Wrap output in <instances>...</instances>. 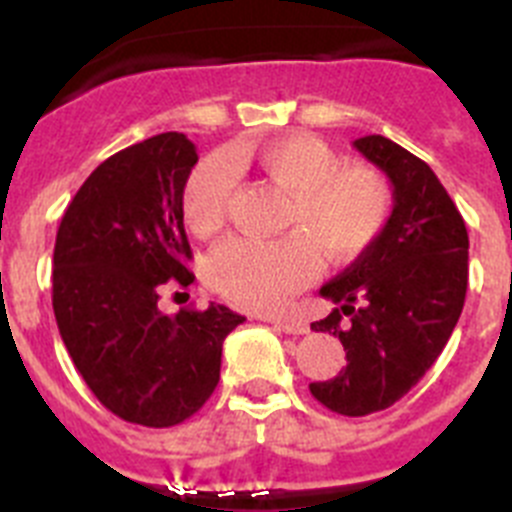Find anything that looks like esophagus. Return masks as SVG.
I'll return each mask as SVG.
<instances>
[{"instance_id":"obj_1","label":"esophagus","mask_w":512,"mask_h":512,"mask_svg":"<svg viewBox=\"0 0 512 512\" xmlns=\"http://www.w3.org/2000/svg\"><path fill=\"white\" fill-rule=\"evenodd\" d=\"M271 325L282 333H289V336H305L307 323L300 318H284V320H271Z\"/></svg>"}]
</instances>
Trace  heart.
I'll return each instance as SVG.
<instances>
[{
    "label": "heart",
    "mask_w": 512,
    "mask_h": 512,
    "mask_svg": "<svg viewBox=\"0 0 512 512\" xmlns=\"http://www.w3.org/2000/svg\"><path fill=\"white\" fill-rule=\"evenodd\" d=\"M253 164L289 194L277 241L233 238L210 256V279L225 300L251 312L279 310L320 271V251L348 264L374 246L392 210L390 184L364 164L343 166L333 148L310 133L274 138L248 156H207L182 187L187 228L210 238L228 220L233 166Z\"/></svg>",
    "instance_id": "b5f03b06"
}]
</instances>
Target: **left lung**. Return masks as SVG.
Listing matches in <instances>:
<instances>
[{
    "label": "left lung",
    "mask_w": 512,
    "mask_h": 512,
    "mask_svg": "<svg viewBox=\"0 0 512 512\" xmlns=\"http://www.w3.org/2000/svg\"><path fill=\"white\" fill-rule=\"evenodd\" d=\"M354 148L387 174L395 205L374 246L320 287L338 307L312 330L341 338L346 366L310 392L359 418L408 395L451 338L467 297L469 235L425 161L384 135H364Z\"/></svg>",
    "instance_id": "left-lung-1"
}]
</instances>
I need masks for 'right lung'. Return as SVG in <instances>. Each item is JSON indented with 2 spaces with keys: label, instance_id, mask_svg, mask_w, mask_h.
<instances>
[{
  "label": "right lung",
  "instance_id": "1",
  "mask_svg": "<svg viewBox=\"0 0 512 512\" xmlns=\"http://www.w3.org/2000/svg\"><path fill=\"white\" fill-rule=\"evenodd\" d=\"M194 164L184 133L115 153L81 184L53 248V312L76 372L110 413L148 428L210 400L225 336L246 320L225 305L158 310L164 284L194 282L182 215Z\"/></svg>",
  "mask_w": 512,
  "mask_h": 512
}]
</instances>
